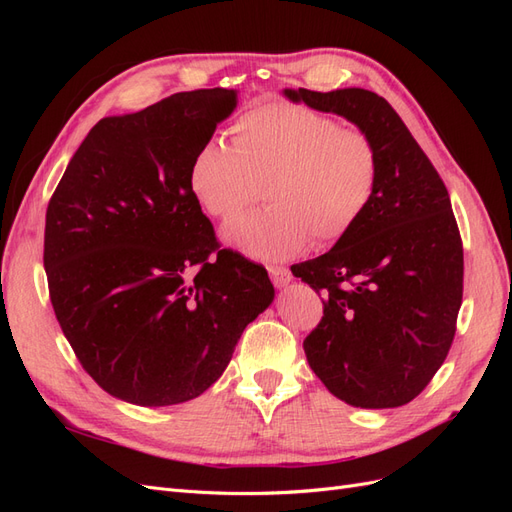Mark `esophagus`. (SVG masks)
<instances>
[{"label":"esophagus","instance_id":"1","mask_svg":"<svg viewBox=\"0 0 512 512\" xmlns=\"http://www.w3.org/2000/svg\"><path fill=\"white\" fill-rule=\"evenodd\" d=\"M269 275L277 288H284L292 282V273L286 267H269Z\"/></svg>","mask_w":512,"mask_h":512}]
</instances>
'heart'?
Masks as SVG:
<instances>
[{
	"label": "heart",
	"instance_id": "1",
	"mask_svg": "<svg viewBox=\"0 0 512 512\" xmlns=\"http://www.w3.org/2000/svg\"><path fill=\"white\" fill-rule=\"evenodd\" d=\"M378 151L359 128L297 104H265L230 128V147L209 143L192 160L190 190L203 211L228 222L254 205L267 209L222 228L241 254L280 262L350 235L374 200Z\"/></svg>",
	"mask_w": 512,
	"mask_h": 512
}]
</instances>
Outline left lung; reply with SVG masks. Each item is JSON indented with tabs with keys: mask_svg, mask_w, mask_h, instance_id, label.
<instances>
[{
	"mask_svg": "<svg viewBox=\"0 0 512 512\" xmlns=\"http://www.w3.org/2000/svg\"><path fill=\"white\" fill-rule=\"evenodd\" d=\"M290 102L363 130L380 160L378 188L350 235L292 271L324 316L305 337L309 367L354 408H397L444 363L463 294V247L446 185L393 106L374 91L284 89Z\"/></svg>",
	"mask_w": 512,
	"mask_h": 512,
	"instance_id": "obj_1",
	"label": "left lung"
}]
</instances>
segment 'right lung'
I'll return each mask as SVG.
<instances>
[{
    "label": "right lung",
    "mask_w": 512,
    "mask_h": 512,
    "mask_svg": "<svg viewBox=\"0 0 512 512\" xmlns=\"http://www.w3.org/2000/svg\"><path fill=\"white\" fill-rule=\"evenodd\" d=\"M237 89L183 91L100 119L46 209L44 271L87 374L134 406L205 393L243 329L273 303L267 269L220 250L190 166Z\"/></svg>",
    "instance_id": "1"
}]
</instances>
